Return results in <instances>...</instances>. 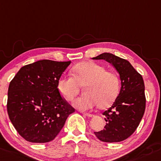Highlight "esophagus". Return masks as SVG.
<instances>
[{
	"instance_id": "obj_1",
	"label": "esophagus",
	"mask_w": 161,
	"mask_h": 161,
	"mask_svg": "<svg viewBox=\"0 0 161 161\" xmlns=\"http://www.w3.org/2000/svg\"><path fill=\"white\" fill-rule=\"evenodd\" d=\"M84 116H87V117H93L94 115L93 114H90V113H83Z\"/></svg>"
}]
</instances>
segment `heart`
Wrapping results in <instances>:
<instances>
[{
    "label": "heart",
    "instance_id": "heart-1",
    "mask_svg": "<svg viewBox=\"0 0 161 161\" xmlns=\"http://www.w3.org/2000/svg\"><path fill=\"white\" fill-rule=\"evenodd\" d=\"M73 76L63 75L58 81V89L68 101H72L79 92V85L86 86V95L78 98L74 106L79 110L92 109L99 104L108 106L113 102L119 92L118 76L106 68L92 62H82L72 69Z\"/></svg>",
    "mask_w": 161,
    "mask_h": 161
}]
</instances>
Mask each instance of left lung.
<instances>
[{"instance_id":"1","label":"left lung","mask_w":161,"mask_h":161,"mask_svg":"<svg viewBox=\"0 0 161 161\" xmlns=\"http://www.w3.org/2000/svg\"><path fill=\"white\" fill-rule=\"evenodd\" d=\"M92 59L111 63L121 81L119 95L111 107L103 113L107 123L103 130L94 133L106 143L123 141L133 134L144 114L146 98L143 77L130 62L112 53L105 52Z\"/></svg>"}]
</instances>
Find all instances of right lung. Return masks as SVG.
Listing matches in <instances>:
<instances>
[{
  "label": "right lung",
  "instance_id": "add662e5",
  "mask_svg": "<svg viewBox=\"0 0 161 161\" xmlns=\"http://www.w3.org/2000/svg\"><path fill=\"white\" fill-rule=\"evenodd\" d=\"M71 62L37 61L10 82L8 113L18 133L31 143L53 140L75 109L61 96L58 81Z\"/></svg>",
  "mask_w": 161,
  "mask_h": 161
}]
</instances>
